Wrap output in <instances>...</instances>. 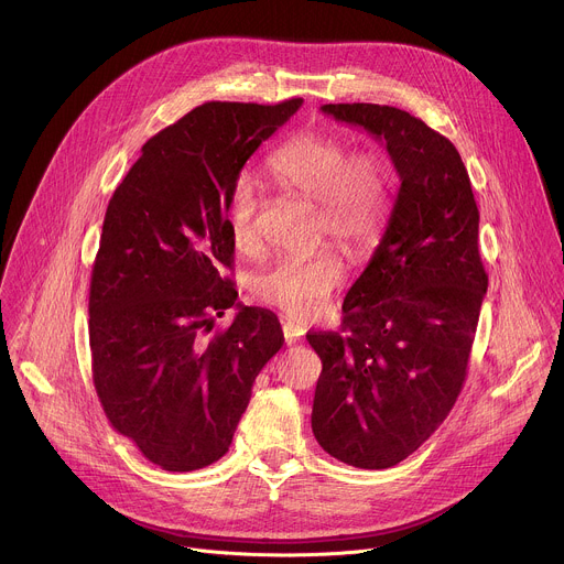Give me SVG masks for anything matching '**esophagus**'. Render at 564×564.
<instances>
[{"mask_svg": "<svg viewBox=\"0 0 564 564\" xmlns=\"http://www.w3.org/2000/svg\"><path fill=\"white\" fill-rule=\"evenodd\" d=\"M283 335H285V344H299L303 339V328L299 324H292V321H285L283 324Z\"/></svg>", "mask_w": 564, "mask_h": 564, "instance_id": "esophagus-1", "label": "esophagus"}]
</instances>
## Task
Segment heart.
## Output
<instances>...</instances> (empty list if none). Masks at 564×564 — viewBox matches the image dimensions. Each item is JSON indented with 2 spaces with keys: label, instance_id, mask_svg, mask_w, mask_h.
<instances>
[{
  "label": "heart",
  "instance_id": "obj_1",
  "mask_svg": "<svg viewBox=\"0 0 564 564\" xmlns=\"http://www.w3.org/2000/svg\"><path fill=\"white\" fill-rule=\"evenodd\" d=\"M270 172L290 192L318 205V231L339 246L361 252L375 243L388 216V176L372 151H352L333 133H305L270 158ZM263 192L250 174L238 176L225 207L227 231L236 250L259 248ZM341 259L321 250L305 259H281L252 281L254 294L294 321L324 312L330 294L344 283Z\"/></svg>",
  "mask_w": 564,
  "mask_h": 564
}]
</instances>
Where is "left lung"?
Returning a JSON list of instances; mask_svg holds the SVG:
<instances>
[{
    "label": "left lung",
    "mask_w": 564,
    "mask_h": 564,
    "mask_svg": "<svg viewBox=\"0 0 564 564\" xmlns=\"http://www.w3.org/2000/svg\"><path fill=\"white\" fill-rule=\"evenodd\" d=\"M321 111L379 140L399 176L386 231L344 299L339 333H310L324 370L312 433L357 468H390L446 420L462 390L489 276L479 212L453 142L381 105Z\"/></svg>",
    "instance_id": "left-lung-1"
}]
</instances>
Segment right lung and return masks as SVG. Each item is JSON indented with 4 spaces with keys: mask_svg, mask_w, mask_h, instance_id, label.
Returning a JSON list of instances; mask_svg holds the SVG:
<instances>
[{
    "mask_svg": "<svg viewBox=\"0 0 564 564\" xmlns=\"http://www.w3.org/2000/svg\"><path fill=\"white\" fill-rule=\"evenodd\" d=\"M303 105L205 102L149 138L113 192L91 274L94 383L111 426L185 473L231 444L252 386L281 350L274 312L236 303L229 192L248 158ZM231 304L232 326L213 318Z\"/></svg>",
    "mask_w": 564,
    "mask_h": 564,
    "instance_id": "obj_1",
    "label": "right lung"
}]
</instances>
